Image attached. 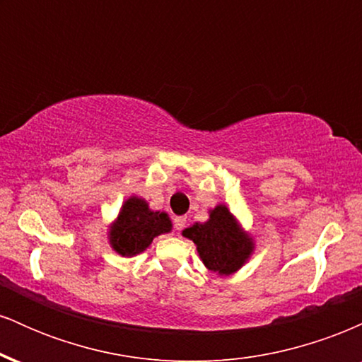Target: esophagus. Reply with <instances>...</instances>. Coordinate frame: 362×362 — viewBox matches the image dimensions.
<instances>
[{
	"instance_id": "34e87169",
	"label": "esophagus",
	"mask_w": 362,
	"mask_h": 362,
	"mask_svg": "<svg viewBox=\"0 0 362 362\" xmlns=\"http://www.w3.org/2000/svg\"><path fill=\"white\" fill-rule=\"evenodd\" d=\"M187 219L184 216H177V218H173V228H175V231H182L184 230Z\"/></svg>"
}]
</instances>
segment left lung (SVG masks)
<instances>
[{
    "label": "left lung",
    "instance_id": "obj_1",
    "mask_svg": "<svg viewBox=\"0 0 362 362\" xmlns=\"http://www.w3.org/2000/svg\"><path fill=\"white\" fill-rule=\"evenodd\" d=\"M184 236L197 245L206 267L221 276L238 271L252 253L250 238L238 231L233 216L224 206L214 207L207 223L187 228Z\"/></svg>",
    "mask_w": 362,
    "mask_h": 362
}]
</instances>
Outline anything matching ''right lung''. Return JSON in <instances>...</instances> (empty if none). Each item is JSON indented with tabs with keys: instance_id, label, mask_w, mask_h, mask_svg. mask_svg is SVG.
Instances as JSON below:
<instances>
[{
	"instance_id": "add662e5",
	"label": "right lung",
	"mask_w": 362,
	"mask_h": 362,
	"mask_svg": "<svg viewBox=\"0 0 362 362\" xmlns=\"http://www.w3.org/2000/svg\"><path fill=\"white\" fill-rule=\"evenodd\" d=\"M172 230L168 216L153 213L143 199L131 197L122 206L117 221L110 230L114 250L124 257H132L146 250L153 238Z\"/></svg>"
}]
</instances>
